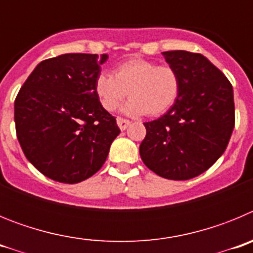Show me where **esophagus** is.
<instances>
[{
	"label": "esophagus",
	"instance_id": "obj_1",
	"mask_svg": "<svg viewBox=\"0 0 253 253\" xmlns=\"http://www.w3.org/2000/svg\"><path fill=\"white\" fill-rule=\"evenodd\" d=\"M116 123H118V125H119L120 130H125V129L128 128L129 125H130V122L126 119H123V118H118L116 119Z\"/></svg>",
	"mask_w": 253,
	"mask_h": 253
}]
</instances>
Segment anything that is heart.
Masks as SVG:
<instances>
[{
    "label": "heart",
    "mask_w": 253,
    "mask_h": 253,
    "mask_svg": "<svg viewBox=\"0 0 253 253\" xmlns=\"http://www.w3.org/2000/svg\"><path fill=\"white\" fill-rule=\"evenodd\" d=\"M93 90L106 111L115 110L128 95L130 100L123 106L125 114L158 116L171 109L177 100L180 77L172 67L134 58L116 66L113 76L99 73Z\"/></svg>",
    "instance_id": "heart-1"
}]
</instances>
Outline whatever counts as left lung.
<instances>
[{"label":"left lung","mask_w":253,"mask_h":253,"mask_svg":"<svg viewBox=\"0 0 253 253\" xmlns=\"http://www.w3.org/2000/svg\"><path fill=\"white\" fill-rule=\"evenodd\" d=\"M180 77V93L160 119L144 123L142 161L158 176L190 180L224 153L234 128L233 87L208 58L186 50L163 51Z\"/></svg>","instance_id":"left-lung-1"}]
</instances>
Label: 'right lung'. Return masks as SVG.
<instances>
[{
    "mask_svg": "<svg viewBox=\"0 0 253 253\" xmlns=\"http://www.w3.org/2000/svg\"><path fill=\"white\" fill-rule=\"evenodd\" d=\"M107 54L68 53L40 62L15 100L22 152L44 176L77 184L95 175L120 133L93 84Z\"/></svg>",
    "mask_w": 253,
    "mask_h": 253,
    "instance_id": "right-lung-1",
    "label": "right lung"
}]
</instances>
